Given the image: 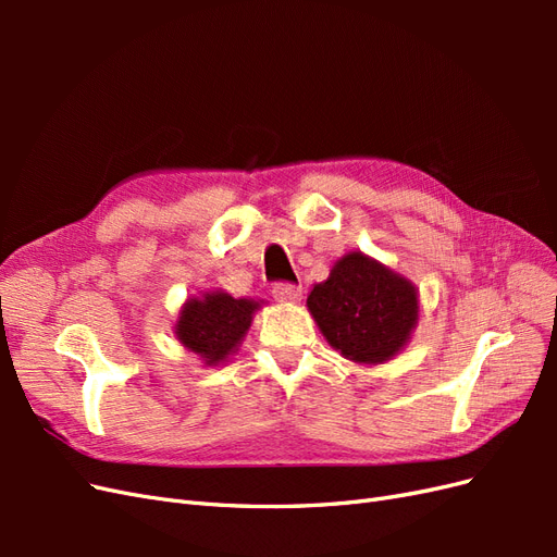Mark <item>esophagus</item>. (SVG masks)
Listing matches in <instances>:
<instances>
[{
    "mask_svg": "<svg viewBox=\"0 0 557 557\" xmlns=\"http://www.w3.org/2000/svg\"><path fill=\"white\" fill-rule=\"evenodd\" d=\"M272 295L278 301H297L301 297V285H295V283H288V281H278V283H274Z\"/></svg>",
    "mask_w": 557,
    "mask_h": 557,
    "instance_id": "esophagus-1",
    "label": "esophagus"
}]
</instances>
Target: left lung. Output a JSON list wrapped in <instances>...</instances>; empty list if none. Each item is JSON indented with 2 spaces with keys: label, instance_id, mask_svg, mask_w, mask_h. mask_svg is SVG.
Segmentation results:
<instances>
[{
  "label": "left lung",
  "instance_id": "8db88e82",
  "mask_svg": "<svg viewBox=\"0 0 557 557\" xmlns=\"http://www.w3.org/2000/svg\"><path fill=\"white\" fill-rule=\"evenodd\" d=\"M307 307L334 350L352 362L391 360L409 342L418 320V293L362 252L332 267L330 278L313 285Z\"/></svg>",
  "mask_w": 557,
  "mask_h": 557
}]
</instances>
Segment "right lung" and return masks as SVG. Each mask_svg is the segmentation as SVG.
I'll list each match as a JSON object with an SVG mask.
<instances>
[{
    "label": "right lung",
    "instance_id": "right-lung-1",
    "mask_svg": "<svg viewBox=\"0 0 557 557\" xmlns=\"http://www.w3.org/2000/svg\"><path fill=\"white\" fill-rule=\"evenodd\" d=\"M258 307V301L234 299L227 293H207L205 297L188 299L181 309L176 336L185 348L205 358L207 364H218L237 350Z\"/></svg>",
    "mask_w": 557,
    "mask_h": 557
}]
</instances>
